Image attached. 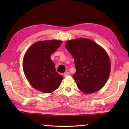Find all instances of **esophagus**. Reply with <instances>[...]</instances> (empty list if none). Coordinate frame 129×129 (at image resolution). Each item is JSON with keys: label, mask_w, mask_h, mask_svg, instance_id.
<instances>
[{"label": "esophagus", "mask_w": 129, "mask_h": 129, "mask_svg": "<svg viewBox=\"0 0 129 129\" xmlns=\"http://www.w3.org/2000/svg\"><path fill=\"white\" fill-rule=\"evenodd\" d=\"M70 75V73L69 72H65L64 74V77H67V76H69Z\"/></svg>", "instance_id": "1"}]
</instances>
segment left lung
Returning <instances> with one entry per match:
<instances>
[{
    "instance_id": "left-lung-1",
    "label": "left lung",
    "mask_w": 129,
    "mask_h": 129,
    "mask_svg": "<svg viewBox=\"0 0 129 129\" xmlns=\"http://www.w3.org/2000/svg\"><path fill=\"white\" fill-rule=\"evenodd\" d=\"M65 47L75 60L76 72L73 78L78 89L86 94L99 90L110 73V61L106 51L88 39L69 40Z\"/></svg>"
}]
</instances>
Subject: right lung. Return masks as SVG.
<instances>
[{
	"label": "right lung",
	"instance_id": "obj_1",
	"mask_svg": "<svg viewBox=\"0 0 129 129\" xmlns=\"http://www.w3.org/2000/svg\"><path fill=\"white\" fill-rule=\"evenodd\" d=\"M61 43L57 40L40 41L32 44L26 52L23 58V71L35 89L50 93L60 86L63 77L56 72L51 56Z\"/></svg>",
	"mask_w": 129,
	"mask_h": 129
}]
</instances>
